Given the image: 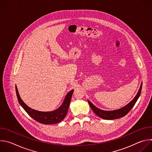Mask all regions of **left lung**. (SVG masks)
<instances>
[{"label":"left lung","mask_w":152,"mask_h":152,"mask_svg":"<svg viewBox=\"0 0 152 152\" xmlns=\"http://www.w3.org/2000/svg\"><path fill=\"white\" fill-rule=\"evenodd\" d=\"M142 83L141 82L140 88L138 90V92L136 96L134 98V99L131 102H129L127 105L125 106L120 108V109L114 110V111H104L100 110L99 108L95 106L90 101L88 100V102L93 111V112L99 117L104 119V120H114V119H117L121 118L124 116H125L131 110L132 108L134 107L135 105V103L137 102V100L138 99L141 92V89H142Z\"/></svg>","instance_id":"obj_1"}]
</instances>
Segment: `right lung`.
<instances>
[{
  "instance_id": "obj_1",
  "label": "right lung",
  "mask_w": 152,
  "mask_h": 152,
  "mask_svg": "<svg viewBox=\"0 0 152 152\" xmlns=\"http://www.w3.org/2000/svg\"><path fill=\"white\" fill-rule=\"evenodd\" d=\"M15 91L19 103L33 119L42 124H53L61 121L67 115L74 90H71L67 93L62 105L58 109L50 112H41L32 109L27 106L20 98L17 86H15Z\"/></svg>"
}]
</instances>
